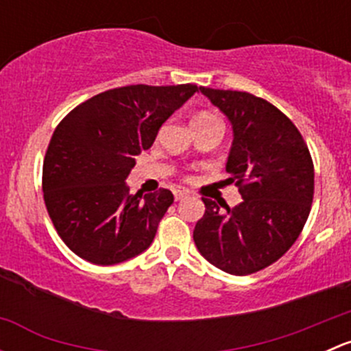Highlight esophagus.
Listing matches in <instances>:
<instances>
[{
	"mask_svg": "<svg viewBox=\"0 0 351 351\" xmlns=\"http://www.w3.org/2000/svg\"><path fill=\"white\" fill-rule=\"evenodd\" d=\"M185 197H189L186 190H175V200H183Z\"/></svg>",
	"mask_w": 351,
	"mask_h": 351,
	"instance_id": "esophagus-1",
	"label": "esophagus"
}]
</instances>
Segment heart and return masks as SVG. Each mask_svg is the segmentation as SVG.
<instances>
[{
    "mask_svg": "<svg viewBox=\"0 0 351 351\" xmlns=\"http://www.w3.org/2000/svg\"><path fill=\"white\" fill-rule=\"evenodd\" d=\"M210 122H221V120H219L215 115H212V113H207V112L198 113V115L193 117L192 120V123H210Z\"/></svg>",
    "mask_w": 351,
    "mask_h": 351,
    "instance_id": "heart-1",
    "label": "heart"
}]
</instances>
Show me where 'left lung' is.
I'll use <instances>...</instances> for the list:
<instances>
[{"label": "left lung", "mask_w": 351, "mask_h": 351, "mask_svg": "<svg viewBox=\"0 0 351 351\" xmlns=\"http://www.w3.org/2000/svg\"><path fill=\"white\" fill-rule=\"evenodd\" d=\"M200 91L232 125L226 171L239 189L236 207L202 198L205 214L193 229L202 256L231 275L270 267L299 238L314 195V165L292 120L246 91Z\"/></svg>", "instance_id": "8db88e82"}]
</instances>
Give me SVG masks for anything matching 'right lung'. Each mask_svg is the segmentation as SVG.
Masks as SVG:
<instances>
[{"instance_id":"right-lung-1","label":"right lung","mask_w":351,"mask_h":351,"mask_svg":"<svg viewBox=\"0 0 351 351\" xmlns=\"http://www.w3.org/2000/svg\"><path fill=\"white\" fill-rule=\"evenodd\" d=\"M198 91L197 84L113 88L77 105L56 127L42 169L49 217L73 253L95 265L137 256L173 204L166 189L129 193L136 156Z\"/></svg>"}]
</instances>
